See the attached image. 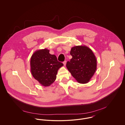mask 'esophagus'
Listing matches in <instances>:
<instances>
[{"instance_id":"obj_1","label":"esophagus","mask_w":125,"mask_h":125,"mask_svg":"<svg viewBox=\"0 0 125 125\" xmlns=\"http://www.w3.org/2000/svg\"><path fill=\"white\" fill-rule=\"evenodd\" d=\"M66 61H64L63 62V64H64V65H65V66L66 65Z\"/></svg>"}]
</instances>
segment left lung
I'll use <instances>...</instances> for the list:
<instances>
[{"mask_svg": "<svg viewBox=\"0 0 125 125\" xmlns=\"http://www.w3.org/2000/svg\"><path fill=\"white\" fill-rule=\"evenodd\" d=\"M70 54L72 58L67 62V69L79 83H88L96 69L94 54L88 47L81 45L72 48Z\"/></svg>", "mask_w": 125, "mask_h": 125, "instance_id": "1", "label": "left lung"}]
</instances>
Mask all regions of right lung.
Masks as SVG:
<instances>
[{"label":"right lung","mask_w":125,"mask_h":125,"mask_svg":"<svg viewBox=\"0 0 125 125\" xmlns=\"http://www.w3.org/2000/svg\"><path fill=\"white\" fill-rule=\"evenodd\" d=\"M47 49L37 50L30 60L31 72L34 78L42 85L50 86L56 79L59 68L64 65L56 56L49 53Z\"/></svg>","instance_id":"add662e5"}]
</instances>
